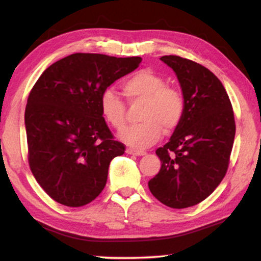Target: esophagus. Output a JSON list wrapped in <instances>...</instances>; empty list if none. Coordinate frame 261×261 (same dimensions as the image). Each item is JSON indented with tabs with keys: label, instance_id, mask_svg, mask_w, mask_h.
Wrapping results in <instances>:
<instances>
[{
	"label": "esophagus",
	"instance_id": "esophagus-1",
	"mask_svg": "<svg viewBox=\"0 0 261 261\" xmlns=\"http://www.w3.org/2000/svg\"><path fill=\"white\" fill-rule=\"evenodd\" d=\"M126 153L127 154H134V155H145L146 152L145 151H139V149H134V148H127Z\"/></svg>",
	"mask_w": 261,
	"mask_h": 261
}]
</instances>
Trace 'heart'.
Returning a JSON list of instances; mask_svg holds the SVG:
<instances>
[{"instance_id":"heart-1","label":"heart","mask_w":261,"mask_h":261,"mask_svg":"<svg viewBox=\"0 0 261 261\" xmlns=\"http://www.w3.org/2000/svg\"><path fill=\"white\" fill-rule=\"evenodd\" d=\"M128 103L142 101L139 112L140 124L125 128L120 139L134 148H146L160 140L162 130L169 134L179 126L184 116L185 101L182 93L167 86V81L153 70L137 71L121 83ZM100 113L115 130L126 124V106L112 89L100 95Z\"/></svg>"}]
</instances>
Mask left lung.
Returning <instances> with one entry per match:
<instances>
[{
    "label": "left lung",
    "mask_w": 261,
    "mask_h": 261,
    "mask_svg": "<svg viewBox=\"0 0 261 261\" xmlns=\"http://www.w3.org/2000/svg\"><path fill=\"white\" fill-rule=\"evenodd\" d=\"M161 60L178 77L185 110L169 142L155 151L162 166L148 188L168 207L187 208L211 195L226 175L234 114L226 89L211 71L180 56Z\"/></svg>",
    "instance_id": "8db88e82"
}]
</instances>
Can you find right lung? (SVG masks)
Returning a JSON list of instances; mask_svg holds the SVG:
<instances>
[{"mask_svg":"<svg viewBox=\"0 0 261 261\" xmlns=\"http://www.w3.org/2000/svg\"><path fill=\"white\" fill-rule=\"evenodd\" d=\"M142 59L77 53L46 68L29 93L24 122L31 170L45 193L68 207L85 206L103 191L114 140L100 113V95L139 67Z\"/></svg>","mask_w":261,"mask_h":261,"instance_id":"obj_1","label":"right lung"}]
</instances>
